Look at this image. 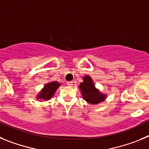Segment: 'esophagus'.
Wrapping results in <instances>:
<instances>
[{
  "label": "esophagus",
  "instance_id": "obj_1",
  "mask_svg": "<svg viewBox=\"0 0 149 149\" xmlns=\"http://www.w3.org/2000/svg\"><path fill=\"white\" fill-rule=\"evenodd\" d=\"M67 85H68V86H72V85H73V82H67Z\"/></svg>",
  "mask_w": 149,
  "mask_h": 149
}]
</instances>
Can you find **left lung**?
<instances>
[{"label":"left lung","instance_id":"obj_1","mask_svg":"<svg viewBox=\"0 0 149 149\" xmlns=\"http://www.w3.org/2000/svg\"><path fill=\"white\" fill-rule=\"evenodd\" d=\"M79 88L81 91L82 98L91 104H98L104 101L107 97L106 94L101 93L99 89L96 88L92 79L89 76H84L83 82L80 83Z\"/></svg>","mask_w":149,"mask_h":149}]
</instances>
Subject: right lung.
Segmentation results:
<instances>
[{
    "label": "right lung",
    "instance_id": "1",
    "mask_svg": "<svg viewBox=\"0 0 149 149\" xmlns=\"http://www.w3.org/2000/svg\"><path fill=\"white\" fill-rule=\"evenodd\" d=\"M60 85L61 83L58 82H49V83H46V85H44V87L42 88V90L40 91V92L37 94V99L40 100V101L49 100L52 97L56 90L58 88Z\"/></svg>",
    "mask_w": 149,
    "mask_h": 149
}]
</instances>
